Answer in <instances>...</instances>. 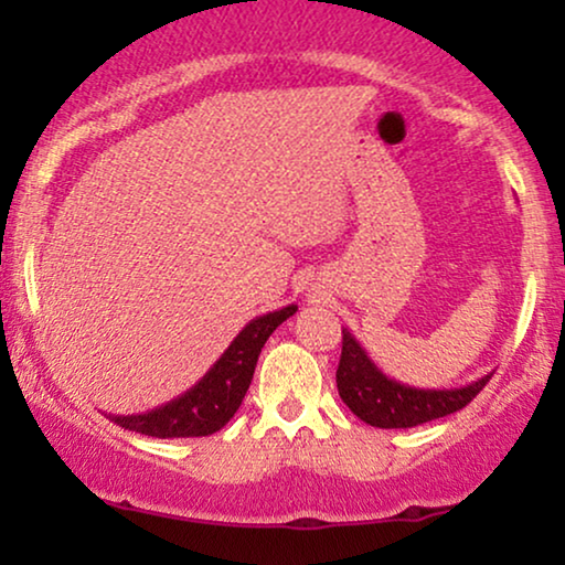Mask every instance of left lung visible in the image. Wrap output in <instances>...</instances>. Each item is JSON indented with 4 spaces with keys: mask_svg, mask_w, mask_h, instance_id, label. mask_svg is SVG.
Wrapping results in <instances>:
<instances>
[{
    "mask_svg": "<svg viewBox=\"0 0 565 565\" xmlns=\"http://www.w3.org/2000/svg\"><path fill=\"white\" fill-rule=\"evenodd\" d=\"M491 375L460 385V388H414L377 370L362 344L342 329V358L337 367L339 396L354 416L370 427L408 429L460 412L473 401Z\"/></svg>",
    "mask_w": 565,
    "mask_h": 565,
    "instance_id": "left-lung-1",
    "label": "left lung"
}]
</instances>
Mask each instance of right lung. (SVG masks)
Masks as SVG:
<instances>
[{"label":"right lung","mask_w":565,"mask_h":565,"mask_svg":"<svg viewBox=\"0 0 565 565\" xmlns=\"http://www.w3.org/2000/svg\"><path fill=\"white\" fill-rule=\"evenodd\" d=\"M296 311L298 306H285L280 311H269L252 319L238 331L228 350L213 362V367L190 391L167 401L164 406H157L143 414L107 416L120 427L159 439L213 435V431L226 427L236 408L242 406L254 377V367H257L259 352L269 334Z\"/></svg>","instance_id":"right-lung-1"}]
</instances>
